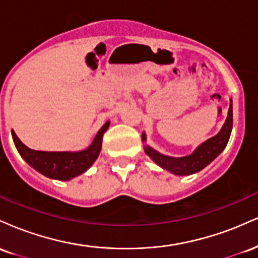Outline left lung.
Segmentation results:
<instances>
[{
  "mask_svg": "<svg viewBox=\"0 0 258 258\" xmlns=\"http://www.w3.org/2000/svg\"><path fill=\"white\" fill-rule=\"evenodd\" d=\"M233 128V102L230 99L229 109H228L227 119L222 126L221 131L214 137L199 144L191 154L182 158H173V156L164 155L152 147L144 146V152L150 159L159 165L160 167L176 176H189L199 172L205 168L207 165L211 164L226 148L229 141L230 133ZM142 141L147 142L146 132L142 133Z\"/></svg>",
  "mask_w": 258,
  "mask_h": 258,
  "instance_id": "8db88e82",
  "label": "left lung"
}]
</instances>
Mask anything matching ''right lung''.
Instances as JSON below:
<instances>
[{
	"label": "right lung",
	"instance_id": "add662e5",
	"mask_svg": "<svg viewBox=\"0 0 258 258\" xmlns=\"http://www.w3.org/2000/svg\"><path fill=\"white\" fill-rule=\"evenodd\" d=\"M110 126L106 121L99 130L92 143L84 150L79 152H42L30 149L12 131V137L20 156L30 166L43 176L52 179L70 180L80 176L90 168L99 156L102 150L103 135Z\"/></svg>",
	"mask_w": 258,
	"mask_h": 258
}]
</instances>
